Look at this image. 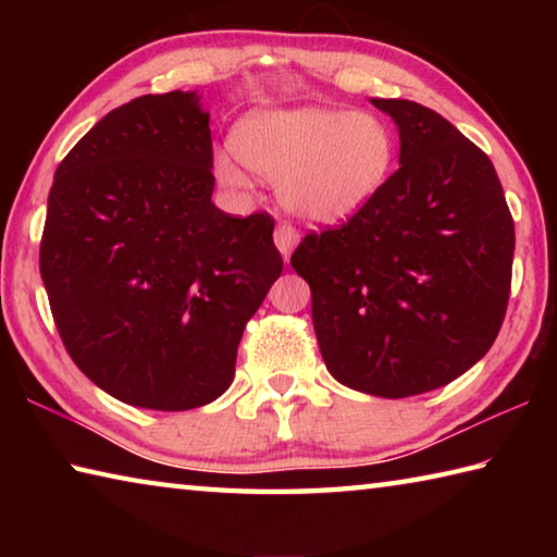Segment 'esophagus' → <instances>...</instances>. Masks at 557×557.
Instances as JSON below:
<instances>
[{
    "mask_svg": "<svg viewBox=\"0 0 557 557\" xmlns=\"http://www.w3.org/2000/svg\"><path fill=\"white\" fill-rule=\"evenodd\" d=\"M297 243H299V231L295 228V225L280 223L275 228V245H277V250L282 252V258L287 260L292 256V250L297 248Z\"/></svg>",
    "mask_w": 557,
    "mask_h": 557,
    "instance_id": "obj_1",
    "label": "esophagus"
}]
</instances>
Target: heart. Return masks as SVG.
Wrapping results in <instances>:
<instances>
[{
  "label": "heart",
  "mask_w": 557,
  "mask_h": 557,
  "mask_svg": "<svg viewBox=\"0 0 557 557\" xmlns=\"http://www.w3.org/2000/svg\"><path fill=\"white\" fill-rule=\"evenodd\" d=\"M233 149L280 184L289 211L312 221H342L363 209L395 162L393 129L379 115L319 106L250 112L233 132ZM215 174L228 186L245 184L228 157L215 159Z\"/></svg>",
  "instance_id": "b5f03b06"
}]
</instances>
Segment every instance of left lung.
<instances>
[{
  "instance_id": "obj_1",
  "label": "left lung",
  "mask_w": 557,
  "mask_h": 557,
  "mask_svg": "<svg viewBox=\"0 0 557 557\" xmlns=\"http://www.w3.org/2000/svg\"><path fill=\"white\" fill-rule=\"evenodd\" d=\"M400 135V166L346 223L301 238L329 373L408 398L459 379L496 342L511 295L513 219L496 169L435 110L371 98Z\"/></svg>"
}]
</instances>
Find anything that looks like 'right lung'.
I'll use <instances>...</instances> for the list:
<instances>
[{
	"mask_svg": "<svg viewBox=\"0 0 557 557\" xmlns=\"http://www.w3.org/2000/svg\"><path fill=\"white\" fill-rule=\"evenodd\" d=\"M196 92L108 112L55 169L39 268L65 351L127 405L191 410L228 391L243 329L282 272L270 213L215 209Z\"/></svg>",
	"mask_w": 557,
	"mask_h": 557,
	"instance_id": "add662e5",
	"label": "right lung"
}]
</instances>
